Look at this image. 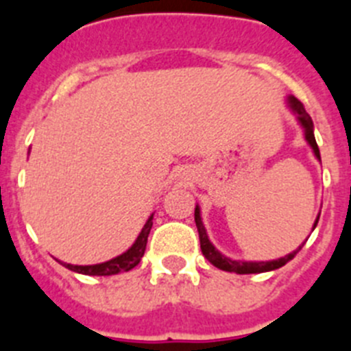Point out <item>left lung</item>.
<instances>
[{
	"label": "left lung",
	"instance_id": "obj_1",
	"mask_svg": "<svg viewBox=\"0 0 351 351\" xmlns=\"http://www.w3.org/2000/svg\"><path fill=\"white\" fill-rule=\"evenodd\" d=\"M287 105L290 108L291 112L295 114L297 121H299L300 128L304 132V138L309 144V147L313 149V154L316 156V160L322 161L320 158V149L316 145V138H315V126H313V119L308 112H306V108L304 105L297 100L295 96H287ZM320 219V214L316 216L315 225H313V230H315L316 223ZM195 223H197V230H198V237H200V250H202L204 256L213 263L214 267L221 269V271L226 272H235V274H260V272H269V271H276V269L283 267L285 263L290 262L293 256L299 253V250L302 246H299V250L291 251L288 253L287 256H281L278 260H269V262H244V260H232L228 256H225L223 253H219L214 244L209 241V235H207L206 226H204L202 216H200V207H195Z\"/></svg>",
	"mask_w": 351,
	"mask_h": 351
}]
</instances>
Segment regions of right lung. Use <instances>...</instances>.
<instances>
[{"mask_svg": "<svg viewBox=\"0 0 351 351\" xmlns=\"http://www.w3.org/2000/svg\"><path fill=\"white\" fill-rule=\"evenodd\" d=\"M153 216L151 214L145 221L144 228L141 230L138 237L135 239V243L132 244V247L123 253V255L116 256L112 260H107L104 263H96V265H71V263H64V267L70 269L73 272H79V274H88V276H112L119 274V272H128L132 271L135 265H138L144 256L145 244H147L149 232H151V226H153Z\"/></svg>", "mask_w": 351, "mask_h": 351, "instance_id": "add662e5", "label": "right lung"}]
</instances>
